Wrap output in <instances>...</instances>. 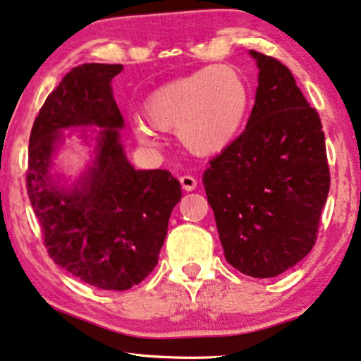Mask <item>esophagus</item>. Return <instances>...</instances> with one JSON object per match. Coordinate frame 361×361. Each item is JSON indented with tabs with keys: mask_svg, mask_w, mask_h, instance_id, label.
<instances>
[{
	"mask_svg": "<svg viewBox=\"0 0 361 361\" xmlns=\"http://www.w3.org/2000/svg\"><path fill=\"white\" fill-rule=\"evenodd\" d=\"M179 180H180L182 189L187 190V192H192V190L197 189V179H195V177H192V176H182Z\"/></svg>",
	"mask_w": 361,
	"mask_h": 361,
	"instance_id": "obj_1",
	"label": "esophagus"
}]
</instances>
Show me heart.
Here are the masks:
<instances>
[{
	"label": "heart",
	"instance_id": "b5f03b06",
	"mask_svg": "<svg viewBox=\"0 0 361 361\" xmlns=\"http://www.w3.org/2000/svg\"><path fill=\"white\" fill-rule=\"evenodd\" d=\"M249 87L231 66H205L156 87L135 130L149 143L156 132L179 135L197 156L221 153L238 138L249 111Z\"/></svg>",
	"mask_w": 361,
	"mask_h": 361
}]
</instances>
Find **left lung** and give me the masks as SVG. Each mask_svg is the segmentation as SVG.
Listing matches in <instances>:
<instances>
[{"label":"left lung","mask_w":361,"mask_h":361,"mask_svg":"<svg viewBox=\"0 0 361 361\" xmlns=\"http://www.w3.org/2000/svg\"><path fill=\"white\" fill-rule=\"evenodd\" d=\"M259 86L245 130L203 174L224 257L254 279L283 274L316 244L331 189L319 114L291 71L250 50Z\"/></svg>","instance_id":"8db88e82"}]
</instances>
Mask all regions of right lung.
I'll return each instance as SVG.
<instances>
[{"instance_id":"add662e5","label":"right lung","mask_w":361,"mask_h":361,"mask_svg":"<svg viewBox=\"0 0 361 361\" xmlns=\"http://www.w3.org/2000/svg\"><path fill=\"white\" fill-rule=\"evenodd\" d=\"M122 65L75 66L49 94L29 138L27 195L56 265L101 290L123 291L156 267L172 208L182 197L169 171H137L125 158L123 127L111 87ZM102 128L97 158L65 190L49 174L61 130Z\"/></svg>"}]
</instances>
